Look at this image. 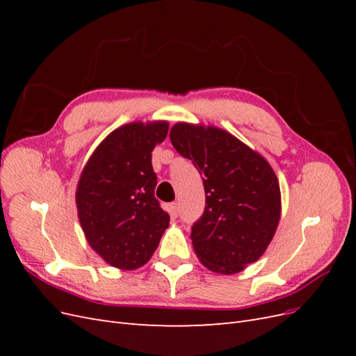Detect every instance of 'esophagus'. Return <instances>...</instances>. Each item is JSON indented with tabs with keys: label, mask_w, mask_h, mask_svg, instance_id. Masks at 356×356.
<instances>
[{
	"label": "esophagus",
	"mask_w": 356,
	"mask_h": 356,
	"mask_svg": "<svg viewBox=\"0 0 356 356\" xmlns=\"http://www.w3.org/2000/svg\"><path fill=\"white\" fill-rule=\"evenodd\" d=\"M178 212H179V208H178V203H170L169 204V213L172 218H177L178 217Z\"/></svg>",
	"instance_id": "obj_1"
}]
</instances>
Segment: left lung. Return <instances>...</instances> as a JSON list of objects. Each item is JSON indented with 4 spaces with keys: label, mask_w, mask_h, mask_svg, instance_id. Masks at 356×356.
<instances>
[{
    "label": "left lung",
    "mask_w": 356,
    "mask_h": 356,
    "mask_svg": "<svg viewBox=\"0 0 356 356\" xmlns=\"http://www.w3.org/2000/svg\"><path fill=\"white\" fill-rule=\"evenodd\" d=\"M170 143L203 177L207 207L190 238L200 263L234 275L257 261L281 220V188L268 161L224 129L179 122Z\"/></svg>",
    "instance_id": "1"
}]
</instances>
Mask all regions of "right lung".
I'll use <instances>...</instances> for the list:
<instances>
[{
    "label": "right lung",
    "mask_w": 356,
    "mask_h": 356,
    "mask_svg": "<svg viewBox=\"0 0 356 356\" xmlns=\"http://www.w3.org/2000/svg\"><path fill=\"white\" fill-rule=\"evenodd\" d=\"M168 131L166 120L117 127L80 174L75 203L84 238L106 264L120 270L147 264L169 227V213L154 197L152 165V152Z\"/></svg>",
    "instance_id": "1"
}]
</instances>
